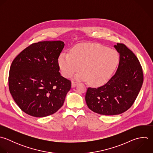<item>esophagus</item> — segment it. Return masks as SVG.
Listing matches in <instances>:
<instances>
[{"instance_id":"1","label":"esophagus","mask_w":153,"mask_h":153,"mask_svg":"<svg viewBox=\"0 0 153 153\" xmlns=\"http://www.w3.org/2000/svg\"><path fill=\"white\" fill-rule=\"evenodd\" d=\"M77 85V82H74V81H72V82H71V87H72V88L75 87Z\"/></svg>"}]
</instances>
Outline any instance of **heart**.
Here are the masks:
<instances>
[{
  "label": "heart",
  "mask_w": 153,
  "mask_h": 153,
  "mask_svg": "<svg viewBox=\"0 0 153 153\" xmlns=\"http://www.w3.org/2000/svg\"><path fill=\"white\" fill-rule=\"evenodd\" d=\"M119 62L117 53L107 47L92 43L79 44L70 53L62 52L58 58L62 74L69 77L80 70L76 78L89 80L94 86L105 83L110 78Z\"/></svg>",
  "instance_id": "1"
}]
</instances>
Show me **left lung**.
<instances>
[{
	"label": "left lung",
	"instance_id": "left-lung-1",
	"mask_svg": "<svg viewBox=\"0 0 153 153\" xmlns=\"http://www.w3.org/2000/svg\"><path fill=\"white\" fill-rule=\"evenodd\" d=\"M114 46L120 55L115 74L102 86L88 88L85 96L89 108L102 115H117L127 111L134 103L144 80L135 55L123 43Z\"/></svg>",
	"mask_w": 153,
	"mask_h": 153
}]
</instances>
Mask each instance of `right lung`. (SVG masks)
Masks as SVG:
<instances>
[{
  "mask_svg": "<svg viewBox=\"0 0 153 153\" xmlns=\"http://www.w3.org/2000/svg\"><path fill=\"white\" fill-rule=\"evenodd\" d=\"M64 47L60 40L33 43L13 59L9 70L10 93L26 114L43 117L56 113L70 90V80L59 71L58 57Z\"/></svg>",
  "mask_w": 153,
  "mask_h": 153,
  "instance_id": "obj_1",
  "label": "right lung"
}]
</instances>
